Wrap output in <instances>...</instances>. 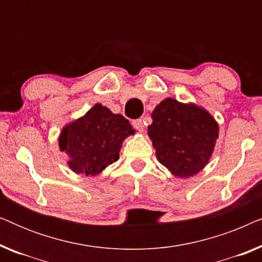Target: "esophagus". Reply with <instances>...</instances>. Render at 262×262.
<instances>
[{
    "mask_svg": "<svg viewBox=\"0 0 262 262\" xmlns=\"http://www.w3.org/2000/svg\"><path fill=\"white\" fill-rule=\"evenodd\" d=\"M132 125H134V127L138 131H143L145 128V123H144V120H143V119L134 120V121H132Z\"/></svg>",
    "mask_w": 262,
    "mask_h": 262,
    "instance_id": "esophagus-1",
    "label": "esophagus"
}]
</instances>
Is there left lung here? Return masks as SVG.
Instances as JSON below:
<instances>
[{
    "label": "left lung",
    "mask_w": 262,
    "mask_h": 262,
    "mask_svg": "<svg viewBox=\"0 0 262 262\" xmlns=\"http://www.w3.org/2000/svg\"><path fill=\"white\" fill-rule=\"evenodd\" d=\"M151 118L148 135L157 160L171 174L193 177L209 163L220 128L206 110L168 98L155 107Z\"/></svg>",
    "instance_id": "obj_1"
}]
</instances>
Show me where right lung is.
<instances>
[{"label": "right lung", "mask_w": 262, "mask_h": 262, "mask_svg": "<svg viewBox=\"0 0 262 262\" xmlns=\"http://www.w3.org/2000/svg\"><path fill=\"white\" fill-rule=\"evenodd\" d=\"M135 135L126 118L96 103L83 117L66 125L59 149L69 156L68 166L77 174L98 175L119 159L124 139Z\"/></svg>", "instance_id": "1"}]
</instances>
